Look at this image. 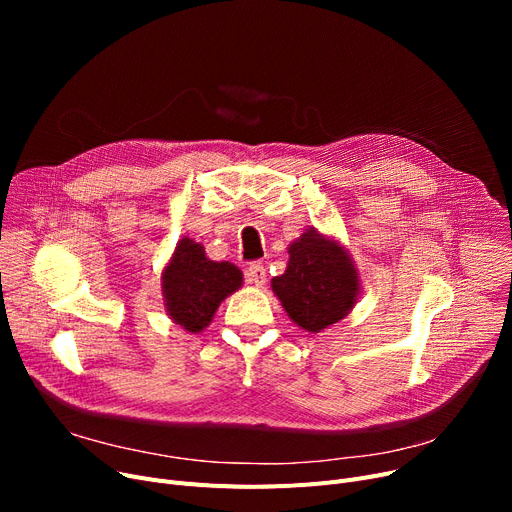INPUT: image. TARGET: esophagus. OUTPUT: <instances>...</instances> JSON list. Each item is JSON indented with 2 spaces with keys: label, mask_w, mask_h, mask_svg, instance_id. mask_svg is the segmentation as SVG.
Masks as SVG:
<instances>
[{
  "label": "esophagus",
  "mask_w": 512,
  "mask_h": 512,
  "mask_svg": "<svg viewBox=\"0 0 512 512\" xmlns=\"http://www.w3.org/2000/svg\"><path fill=\"white\" fill-rule=\"evenodd\" d=\"M247 280L261 288L265 284V267L261 263H251L247 270Z\"/></svg>",
  "instance_id": "obj_1"
}]
</instances>
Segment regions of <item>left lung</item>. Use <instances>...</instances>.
I'll return each instance as SVG.
<instances>
[{"label":"left lung","mask_w":512,"mask_h":512,"mask_svg":"<svg viewBox=\"0 0 512 512\" xmlns=\"http://www.w3.org/2000/svg\"><path fill=\"white\" fill-rule=\"evenodd\" d=\"M288 255L286 272L272 280V290L294 324L317 334L351 313L361 280L338 240L309 228L288 247Z\"/></svg>","instance_id":"left-lung-1"}]
</instances>
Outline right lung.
<instances>
[{
  "instance_id": "add662e5",
  "label": "right lung",
  "mask_w": 512,
  "mask_h": 512,
  "mask_svg": "<svg viewBox=\"0 0 512 512\" xmlns=\"http://www.w3.org/2000/svg\"><path fill=\"white\" fill-rule=\"evenodd\" d=\"M242 286V272L230 261H211L203 245L182 236L161 272V294L174 324L203 332L220 303Z\"/></svg>"
}]
</instances>
